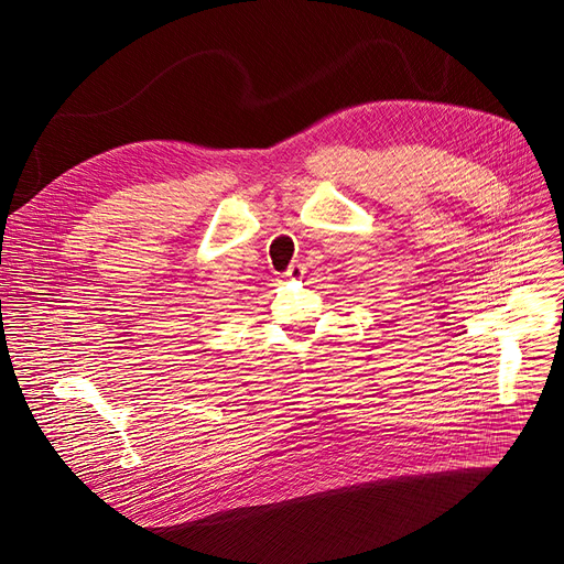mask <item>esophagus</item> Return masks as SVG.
Returning a JSON list of instances; mask_svg holds the SVG:
<instances>
[{
	"mask_svg": "<svg viewBox=\"0 0 564 564\" xmlns=\"http://www.w3.org/2000/svg\"><path fill=\"white\" fill-rule=\"evenodd\" d=\"M303 272H305V265H303V263H292V265H289V270L284 272V275H286L289 280H301Z\"/></svg>",
	"mask_w": 564,
	"mask_h": 564,
	"instance_id": "34e87169",
	"label": "esophagus"
}]
</instances>
